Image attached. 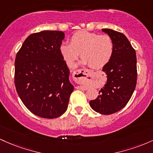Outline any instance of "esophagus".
<instances>
[{"label":"esophagus","instance_id":"1","mask_svg":"<svg viewBox=\"0 0 153 153\" xmlns=\"http://www.w3.org/2000/svg\"><path fill=\"white\" fill-rule=\"evenodd\" d=\"M92 74V71L88 69H83V68H79L73 72L72 77L73 79L77 83H83L87 79V77L90 76ZM79 88L85 89L84 86H79Z\"/></svg>","mask_w":153,"mask_h":153}]
</instances>
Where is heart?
<instances>
[{"instance_id":"1","label":"heart","mask_w":153,"mask_h":153,"mask_svg":"<svg viewBox=\"0 0 153 153\" xmlns=\"http://www.w3.org/2000/svg\"><path fill=\"white\" fill-rule=\"evenodd\" d=\"M114 48L110 36L83 30L74 34L70 38V44H61L59 50L63 61L69 67L74 66L80 54L82 63L99 69L111 59Z\"/></svg>"}]
</instances>
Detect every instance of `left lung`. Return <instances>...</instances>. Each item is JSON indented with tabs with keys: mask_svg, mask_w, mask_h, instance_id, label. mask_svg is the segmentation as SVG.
Masks as SVG:
<instances>
[{
	"mask_svg": "<svg viewBox=\"0 0 153 153\" xmlns=\"http://www.w3.org/2000/svg\"><path fill=\"white\" fill-rule=\"evenodd\" d=\"M114 42L112 58L102 71L107 83L99 91L95 100L90 101L92 109L100 114L110 115L121 110L131 98L137 85V70L135 50L121 32L102 29Z\"/></svg>",
	"mask_w": 153,
	"mask_h": 153,
	"instance_id": "obj_1",
	"label": "left lung"
}]
</instances>
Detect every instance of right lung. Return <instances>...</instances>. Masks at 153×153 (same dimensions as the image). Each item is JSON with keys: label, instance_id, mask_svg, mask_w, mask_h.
<instances>
[{"label": "right lung", "instance_id": "obj_1", "mask_svg": "<svg viewBox=\"0 0 153 153\" xmlns=\"http://www.w3.org/2000/svg\"><path fill=\"white\" fill-rule=\"evenodd\" d=\"M64 36L61 31L33 33L16 54V92L27 109L39 117L55 118L64 114L74 90L59 50Z\"/></svg>", "mask_w": 153, "mask_h": 153}]
</instances>
